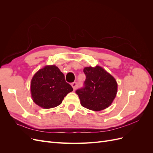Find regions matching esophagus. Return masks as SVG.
<instances>
[{
  "label": "esophagus",
  "mask_w": 153,
  "mask_h": 153,
  "mask_svg": "<svg viewBox=\"0 0 153 153\" xmlns=\"http://www.w3.org/2000/svg\"><path fill=\"white\" fill-rule=\"evenodd\" d=\"M71 86H72V87L73 88V90H75V89H76V88H77V86H78L77 83H76V82L72 83V84H71Z\"/></svg>",
  "instance_id": "esophagus-1"
}]
</instances>
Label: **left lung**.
<instances>
[{"label": "left lung", "mask_w": 153, "mask_h": 153, "mask_svg": "<svg viewBox=\"0 0 153 153\" xmlns=\"http://www.w3.org/2000/svg\"><path fill=\"white\" fill-rule=\"evenodd\" d=\"M84 72L86 76L84 86L76 91L82 106L94 111L108 107L116 96V80L99 66L85 67Z\"/></svg>", "instance_id": "obj_1"}]
</instances>
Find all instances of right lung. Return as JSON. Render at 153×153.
<instances>
[{
    "instance_id": "right-lung-1",
    "label": "right lung",
    "mask_w": 153,
    "mask_h": 153,
    "mask_svg": "<svg viewBox=\"0 0 153 153\" xmlns=\"http://www.w3.org/2000/svg\"><path fill=\"white\" fill-rule=\"evenodd\" d=\"M73 90L66 82L64 74L55 65L39 69L30 83L32 100L43 108H53L61 104L64 97Z\"/></svg>"
}]
</instances>
